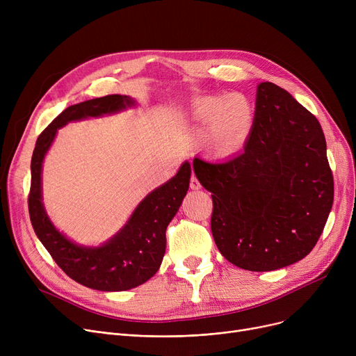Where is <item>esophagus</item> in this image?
<instances>
[{"mask_svg": "<svg viewBox=\"0 0 356 356\" xmlns=\"http://www.w3.org/2000/svg\"><path fill=\"white\" fill-rule=\"evenodd\" d=\"M200 188H202V186H200L199 180L196 179V176H193V175H192V177H191V189H193V191H199Z\"/></svg>", "mask_w": 356, "mask_h": 356, "instance_id": "34e87169", "label": "esophagus"}]
</instances>
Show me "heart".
Returning a JSON list of instances; mask_svg holds the SVG:
<instances>
[{"label":"heart","mask_w":356,"mask_h":356,"mask_svg":"<svg viewBox=\"0 0 356 356\" xmlns=\"http://www.w3.org/2000/svg\"><path fill=\"white\" fill-rule=\"evenodd\" d=\"M193 118L202 133L209 134L215 153L228 157L239 153L248 143L255 109L251 101L242 95H232L228 99L209 97L195 104Z\"/></svg>","instance_id":"1"}]
</instances>
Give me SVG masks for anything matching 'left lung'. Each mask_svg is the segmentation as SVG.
Masks as SVG:
<instances>
[{"mask_svg":"<svg viewBox=\"0 0 356 356\" xmlns=\"http://www.w3.org/2000/svg\"><path fill=\"white\" fill-rule=\"evenodd\" d=\"M212 192V235L220 254L248 271L303 259L333 203L326 140L316 117L271 82L257 86L255 121L244 152L223 163L193 160Z\"/></svg>","mask_w":356,"mask_h":356,"instance_id":"left-lung-1","label":"left lung"}]
</instances>
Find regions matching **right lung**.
<instances>
[{
	"instance_id": "right-lung-1",
	"label": "right lung",
	"mask_w": 356,
	"mask_h": 356,
	"mask_svg": "<svg viewBox=\"0 0 356 356\" xmlns=\"http://www.w3.org/2000/svg\"><path fill=\"white\" fill-rule=\"evenodd\" d=\"M127 95H108L67 106L35 141L31 157L30 220L51 258L74 282L99 291H124L141 286L160 268L165 252V229L189 191L192 168L184 161L176 176L149 192L125 225L98 247L79 245L50 220L42 195L43 161L58 129L67 122L117 114L136 106Z\"/></svg>"
}]
</instances>
